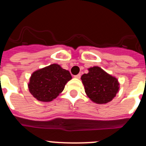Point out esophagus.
Returning a JSON list of instances; mask_svg holds the SVG:
<instances>
[{
  "instance_id": "34e87169",
  "label": "esophagus",
  "mask_w": 146,
  "mask_h": 146,
  "mask_svg": "<svg viewBox=\"0 0 146 146\" xmlns=\"http://www.w3.org/2000/svg\"><path fill=\"white\" fill-rule=\"evenodd\" d=\"M80 77H81V74H77V75H75L74 76V77H75V78H77V79H80Z\"/></svg>"
}]
</instances>
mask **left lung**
<instances>
[{"label":"left lung","instance_id":"obj_1","mask_svg":"<svg viewBox=\"0 0 146 146\" xmlns=\"http://www.w3.org/2000/svg\"><path fill=\"white\" fill-rule=\"evenodd\" d=\"M82 74V82L88 97L96 104H106L113 100L119 91V82L99 66L89 68Z\"/></svg>","mask_w":146,"mask_h":146}]
</instances>
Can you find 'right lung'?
Listing matches in <instances>:
<instances>
[{"label": "right lung", "mask_w": 146, "mask_h": 146, "mask_svg": "<svg viewBox=\"0 0 146 146\" xmlns=\"http://www.w3.org/2000/svg\"><path fill=\"white\" fill-rule=\"evenodd\" d=\"M72 78L69 71L53 64L33 72L28 86L33 97L40 102H48L64 91L65 85Z\"/></svg>", "instance_id": "obj_1"}]
</instances>
